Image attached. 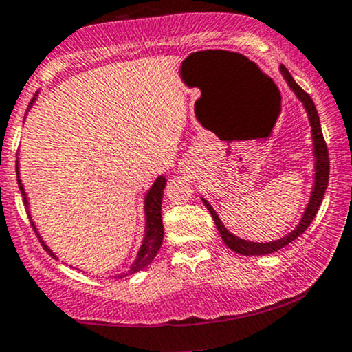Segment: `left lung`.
<instances>
[{
	"instance_id": "left-lung-1",
	"label": "left lung",
	"mask_w": 352,
	"mask_h": 352,
	"mask_svg": "<svg viewBox=\"0 0 352 352\" xmlns=\"http://www.w3.org/2000/svg\"><path fill=\"white\" fill-rule=\"evenodd\" d=\"M280 72H281L283 78H285L286 84H288L289 89L294 92V96H296L298 100L302 104V107H305L306 114H308V119H309L311 137H313V157H314L313 190H311L308 205H306L305 212H302L300 223L294 227L293 232H289L288 235H285L283 238H278V240L265 241V243H260V241L245 240V238H240V236L233 235V233H230L228 230L225 228L223 221H221L220 217L217 215V212L213 210L212 205H210L205 199H201L205 207H207L208 212L212 213V218H213V221H215L218 232H220V236H221V240H223V243L227 245L230 250H233L235 253L243 254V256H260V254L274 253V252H278V250L285 248V246L292 243V241L296 240V238L309 227V223L313 221V218L316 217L319 205H321L322 197H324L326 187H328V180H329L328 147H326L324 137H322V132H321V122H319L316 106H314L313 99L309 98V94H306V92L302 91L300 86H298L296 80L292 78V74H289V71L286 69L285 66H280Z\"/></svg>"
}]
</instances>
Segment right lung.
<instances>
[{
	"mask_svg": "<svg viewBox=\"0 0 352 352\" xmlns=\"http://www.w3.org/2000/svg\"><path fill=\"white\" fill-rule=\"evenodd\" d=\"M36 98H38V94H36ZM36 98H33V100L30 102V109L33 107V104L36 102ZM30 109H28V111H30ZM16 175H18V185H19V190H21L24 205H26L28 213H30V200H28V193L23 187L21 177H19V160H16ZM165 185H167V179H165L164 175H159L155 179V182L152 184V187L147 190V193H145V197H144V215H145L144 240H142V243H140L139 252H137V254H135V260L132 261L131 266H129L127 272L114 274V276H112V278H116V280L117 278L131 276V274H134L137 272H140V270L147 268V266L152 263L153 258H155V254L159 253L160 246H162V241H164L162 200H164ZM30 220H31V213H30ZM31 225H33L36 235H38L39 241H41V245L44 246V250H46V252L50 253L52 258H56V260H58V256H56L54 252H52L50 246L46 245V241L43 240L41 233L38 232V228H36V223L33 220H31Z\"/></svg>",
	"mask_w": 352,
	"mask_h": 352,
	"instance_id": "right-lung-1",
	"label": "right lung"
}]
</instances>
